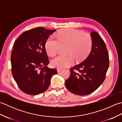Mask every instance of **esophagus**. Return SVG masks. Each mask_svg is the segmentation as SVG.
Listing matches in <instances>:
<instances>
[{
    "label": "esophagus",
    "instance_id": "34e87169",
    "mask_svg": "<svg viewBox=\"0 0 122 122\" xmlns=\"http://www.w3.org/2000/svg\"><path fill=\"white\" fill-rule=\"evenodd\" d=\"M61 70H62V69H58V68L57 69V71H58V72H60Z\"/></svg>",
    "mask_w": 122,
    "mask_h": 122
}]
</instances>
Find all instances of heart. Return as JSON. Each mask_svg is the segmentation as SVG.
I'll use <instances>...</instances> for the list:
<instances>
[{"label": "heart", "mask_w": 122, "mask_h": 122, "mask_svg": "<svg viewBox=\"0 0 122 122\" xmlns=\"http://www.w3.org/2000/svg\"><path fill=\"white\" fill-rule=\"evenodd\" d=\"M57 40L49 37L45 48L49 56H53L58 53L60 46H67L66 56H59L52 60L51 64L54 68L62 69L73 64L75 59L82 61L89 55L92 46L91 36L81 31L72 28H63L56 33Z\"/></svg>", "instance_id": "obj_1"}]
</instances>
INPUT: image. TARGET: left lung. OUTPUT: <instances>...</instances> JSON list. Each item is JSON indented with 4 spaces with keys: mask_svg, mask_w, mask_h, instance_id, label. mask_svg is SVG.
Instances as JSON below:
<instances>
[{
    "mask_svg": "<svg viewBox=\"0 0 122 122\" xmlns=\"http://www.w3.org/2000/svg\"><path fill=\"white\" fill-rule=\"evenodd\" d=\"M92 46L84 60L70 68V76L65 81L66 89L73 94L86 95L102 84L109 66V56L102 38L97 32L91 33Z\"/></svg>",
    "mask_w": 122,
    "mask_h": 122,
    "instance_id": "left-lung-1",
    "label": "left lung"
}]
</instances>
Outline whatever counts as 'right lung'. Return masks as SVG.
<instances>
[{
  "instance_id": "1",
  "label": "right lung",
  "mask_w": 122,
  "mask_h": 122,
  "mask_svg": "<svg viewBox=\"0 0 122 122\" xmlns=\"http://www.w3.org/2000/svg\"><path fill=\"white\" fill-rule=\"evenodd\" d=\"M55 30L37 27L20 35L13 45L11 72L18 87L28 94H41L48 89L50 80L57 73L47 67L49 61L45 45Z\"/></svg>"
}]
</instances>
